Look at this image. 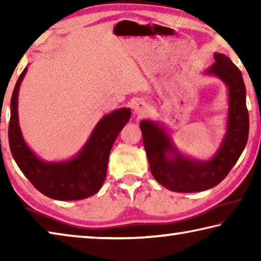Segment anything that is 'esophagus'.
Instances as JSON below:
<instances>
[{"label": "esophagus", "instance_id": "1", "mask_svg": "<svg viewBox=\"0 0 261 261\" xmlns=\"http://www.w3.org/2000/svg\"><path fill=\"white\" fill-rule=\"evenodd\" d=\"M134 109L137 115H139V116H144V115H146V113L148 112V105L145 102V101H139V102H137L134 106Z\"/></svg>", "mask_w": 261, "mask_h": 261}]
</instances>
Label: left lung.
Listing matches in <instances>:
<instances>
[{
  "mask_svg": "<svg viewBox=\"0 0 261 261\" xmlns=\"http://www.w3.org/2000/svg\"><path fill=\"white\" fill-rule=\"evenodd\" d=\"M215 63L207 74L219 77L228 87L227 134L220 148L208 161L184 156L168 132L156 122H140L144 147L153 177L174 192H199L214 188L235 166L249 137L246 90L242 73L228 56L215 53Z\"/></svg>",
  "mask_w": 261,
  "mask_h": 261,
  "instance_id": "8db88e82",
  "label": "left lung"
}]
</instances>
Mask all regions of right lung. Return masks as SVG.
I'll return each mask as SVG.
<instances>
[{"label":"right lung","instance_id":"add662e5","mask_svg":"<svg viewBox=\"0 0 261 261\" xmlns=\"http://www.w3.org/2000/svg\"><path fill=\"white\" fill-rule=\"evenodd\" d=\"M28 68L16 83L10 103L9 145L15 161L34 188L56 200H79L99 191L107 174L110 149L130 120L131 110L121 108L105 115L84 147L71 160L46 162L26 145L18 124V92Z\"/></svg>","mask_w":261,"mask_h":261}]
</instances>
